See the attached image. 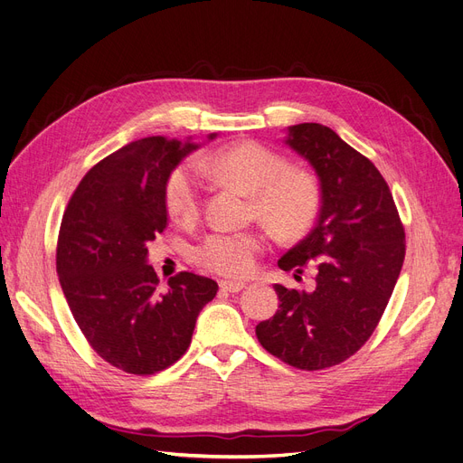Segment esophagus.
<instances>
[{
    "instance_id": "1",
    "label": "esophagus",
    "mask_w": 463,
    "mask_h": 463,
    "mask_svg": "<svg viewBox=\"0 0 463 463\" xmlns=\"http://www.w3.org/2000/svg\"><path fill=\"white\" fill-rule=\"evenodd\" d=\"M243 288H245L243 282H228V279H222V282H220V289H222V291L237 293V291H241Z\"/></svg>"
}]
</instances>
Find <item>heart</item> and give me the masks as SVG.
Returning a JSON list of instances; mask_svg holds the SVG:
<instances>
[{
  "mask_svg": "<svg viewBox=\"0 0 463 463\" xmlns=\"http://www.w3.org/2000/svg\"><path fill=\"white\" fill-rule=\"evenodd\" d=\"M201 170L222 185L250 194V216L284 240H298L313 228L320 210V191L311 174L289 167L288 160L259 143H240L197 158ZM165 208L181 223L197 222L204 185L194 162H181L165 179ZM269 240L259 232L206 235L194 247V262L226 278H247L257 269Z\"/></svg>",
  "mask_w": 463,
  "mask_h": 463,
  "instance_id": "b5f03b06",
  "label": "heart"
}]
</instances>
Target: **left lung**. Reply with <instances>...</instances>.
<instances>
[{
  "label": "left lung",
  "mask_w": 463,
  "mask_h": 463,
  "mask_svg": "<svg viewBox=\"0 0 463 463\" xmlns=\"http://www.w3.org/2000/svg\"><path fill=\"white\" fill-rule=\"evenodd\" d=\"M286 143L315 167L320 213L278 266L301 274L313 264L315 289L276 284L279 309L255 332L279 361L320 371L357 354L378 326L405 259V232L381 172L330 128L293 125Z\"/></svg>",
  "instance_id": "obj_1"
}]
</instances>
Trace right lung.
Segmentation results:
<instances>
[{"label":"right lung","mask_w":463,"mask_h":463,"mask_svg":"<svg viewBox=\"0 0 463 463\" xmlns=\"http://www.w3.org/2000/svg\"><path fill=\"white\" fill-rule=\"evenodd\" d=\"M214 138V135H210ZM193 143L148 137L92 165L61 218L55 269L69 309L94 352L123 373L148 376L181 359L214 279H160L146 243L167 226L164 185Z\"/></svg>","instance_id":"obj_1"}]
</instances>
